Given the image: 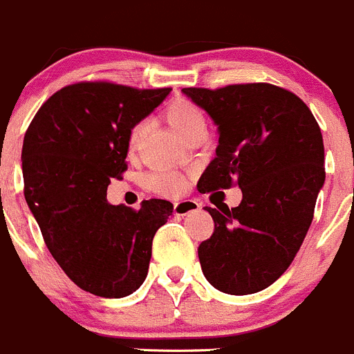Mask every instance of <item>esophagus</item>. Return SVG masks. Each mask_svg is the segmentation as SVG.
<instances>
[{"label":"esophagus","instance_id":"1","mask_svg":"<svg viewBox=\"0 0 354 354\" xmlns=\"http://www.w3.org/2000/svg\"><path fill=\"white\" fill-rule=\"evenodd\" d=\"M201 204L196 201H180V203H174V214L178 216H185L188 213H194V211H199Z\"/></svg>","mask_w":354,"mask_h":354}]
</instances>
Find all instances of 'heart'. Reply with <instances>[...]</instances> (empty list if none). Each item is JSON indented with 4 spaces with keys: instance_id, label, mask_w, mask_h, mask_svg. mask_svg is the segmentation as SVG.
<instances>
[{
    "instance_id": "1",
    "label": "heart",
    "mask_w": 354,
    "mask_h": 354,
    "mask_svg": "<svg viewBox=\"0 0 354 354\" xmlns=\"http://www.w3.org/2000/svg\"><path fill=\"white\" fill-rule=\"evenodd\" d=\"M164 117H166L167 124L171 125L174 132L180 138H185L188 132H192L194 129L204 127V115L194 102L187 101V99L176 97L169 102L164 110ZM141 136H143V125H134L129 132L127 138V151L134 153L140 145ZM148 185L151 190L162 194V196L174 197L178 194L183 192V188L187 187V180L181 174L176 173H155L148 178Z\"/></svg>"
}]
</instances>
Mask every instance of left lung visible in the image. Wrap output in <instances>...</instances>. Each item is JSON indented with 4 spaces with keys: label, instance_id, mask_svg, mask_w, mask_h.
Here are the masks:
<instances>
[{
    "label": "left lung",
    "instance_id": "8db88e82",
    "mask_svg": "<svg viewBox=\"0 0 354 354\" xmlns=\"http://www.w3.org/2000/svg\"><path fill=\"white\" fill-rule=\"evenodd\" d=\"M218 127L216 157L197 188L213 192L237 183V207H206L214 232L201 243L207 281L230 295L272 285L295 259L311 227L325 183V148L306 102L270 84L183 88Z\"/></svg>",
    "mask_w": 354,
    "mask_h": 354
}]
</instances>
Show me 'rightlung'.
Instances as JSON below:
<instances>
[{
  "label": "right lung",
  "instance_id": "obj_1",
  "mask_svg": "<svg viewBox=\"0 0 354 354\" xmlns=\"http://www.w3.org/2000/svg\"><path fill=\"white\" fill-rule=\"evenodd\" d=\"M169 92L68 85L45 101L26 132V203L55 262L97 297L122 299L143 285L151 241L173 213L169 201H143L134 211L106 199L111 178L122 180L127 169L129 132Z\"/></svg>",
  "mask_w": 354,
  "mask_h": 354
}]
</instances>
